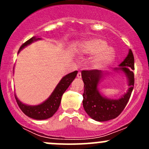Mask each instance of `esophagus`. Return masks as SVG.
I'll list each match as a JSON object with an SVG mask.
<instances>
[{
    "mask_svg": "<svg viewBox=\"0 0 149 149\" xmlns=\"http://www.w3.org/2000/svg\"><path fill=\"white\" fill-rule=\"evenodd\" d=\"M77 77L79 78V79H80V78H81V71L78 72V73H77Z\"/></svg>",
    "mask_w": 149,
    "mask_h": 149,
    "instance_id": "34e87169",
    "label": "esophagus"
}]
</instances>
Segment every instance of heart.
<instances>
[{
	"label": "heart",
	"instance_id": "obj_1",
	"mask_svg": "<svg viewBox=\"0 0 149 149\" xmlns=\"http://www.w3.org/2000/svg\"><path fill=\"white\" fill-rule=\"evenodd\" d=\"M81 53L84 55H95L91 60L94 68H103L107 65L115 56V50L107 47V44L102 39H91L86 40L80 47Z\"/></svg>",
	"mask_w": 149,
	"mask_h": 149
}]
</instances>
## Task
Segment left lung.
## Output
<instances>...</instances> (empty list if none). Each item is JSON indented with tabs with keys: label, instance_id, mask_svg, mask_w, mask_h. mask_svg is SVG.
I'll return each instance as SVG.
<instances>
[{
	"label": "left lung",
	"instance_id": "8db88e82",
	"mask_svg": "<svg viewBox=\"0 0 149 149\" xmlns=\"http://www.w3.org/2000/svg\"><path fill=\"white\" fill-rule=\"evenodd\" d=\"M127 75L129 81L127 92L119 100H108L102 97L97 89V86L102 76V71L97 69L84 70L81 77L84 84L83 106L86 113L94 120L107 121L119 116L130 100L134 87V56L131 49L124 61L119 65Z\"/></svg>",
	"mask_w": 149,
	"mask_h": 149
}]
</instances>
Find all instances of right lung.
I'll list each match as a JSON object with an SVG mask.
<instances>
[{"label":"right lung","instance_id":"right-lung-1","mask_svg":"<svg viewBox=\"0 0 149 149\" xmlns=\"http://www.w3.org/2000/svg\"><path fill=\"white\" fill-rule=\"evenodd\" d=\"M37 40H40V38L35 39L34 37H32L29 39L24 44H22V45L19 48V50ZM76 75H77V70H75L64 76L61 79L60 83L58 84L50 97L41 104L37 105V106H28L21 102L15 95L16 102L21 110L29 118L35 120H45L51 118L59 108L63 94L67 89L68 87L70 86V84L72 83L73 79L76 78Z\"/></svg>","mask_w":149,"mask_h":149}]
</instances>
